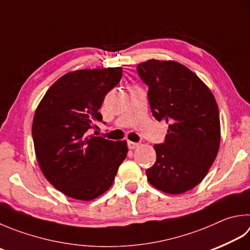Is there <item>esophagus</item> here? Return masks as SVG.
Masks as SVG:
<instances>
[{
	"instance_id": "obj_1",
	"label": "esophagus",
	"mask_w": 250,
	"mask_h": 250,
	"mask_svg": "<svg viewBox=\"0 0 250 250\" xmlns=\"http://www.w3.org/2000/svg\"><path fill=\"white\" fill-rule=\"evenodd\" d=\"M127 146H128L129 149H135L139 147V144L138 143H134V141H127Z\"/></svg>"
}]
</instances>
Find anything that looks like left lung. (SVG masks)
<instances>
[{
    "mask_svg": "<svg viewBox=\"0 0 250 250\" xmlns=\"http://www.w3.org/2000/svg\"><path fill=\"white\" fill-rule=\"evenodd\" d=\"M148 84L153 116L168 124L166 141L154 145L157 161L146 171L149 183L178 195L204 180L219 151V107L206 83L175 61L148 60L137 65Z\"/></svg>",
    "mask_w": 250,
    "mask_h": 250,
    "instance_id": "obj_1",
    "label": "left lung"
}]
</instances>
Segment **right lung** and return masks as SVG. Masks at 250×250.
Segmentation results:
<instances>
[{"mask_svg": "<svg viewBox=\"0 0 250 250\" xmlns=\"http://www.w3.org/2000/svg\"><path fill=\"white\" fill-rule=\"evenodd\" d=\"M122 67L81 69L59 78L35 112L32 138L42 173L70 198L89 201L109 189L127 143L89 135L102 122L104 97L120 83Z\"/></svg>", "mask_w": 250, "mask_h": 250, "instance_id": "add662e5", "label": "right lung"}]
</instances>
